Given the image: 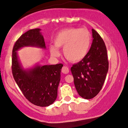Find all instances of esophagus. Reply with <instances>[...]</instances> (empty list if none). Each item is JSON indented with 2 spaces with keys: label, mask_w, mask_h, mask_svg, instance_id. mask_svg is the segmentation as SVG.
<instances>
[{
  "label": "esophagus",
  "mask_w": 128,
  "mask_h": 128,
  "mask_svg": "<svg viewBox=\"0 0 128 128\" xmlns=\"http://www.w3.org/2000/svg\"><path fill=\"white\" fill-rule=\"evenodd\" d=\"M62 72L64 74H68L69 72H70V70H69V68H68V66H64L63 67H62Z\"/></svg>",
  "instance_id": "34e87169"
}]
</instances>
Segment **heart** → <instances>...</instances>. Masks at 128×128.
Segmentation results:
<instances>
[{
	"label": "heart",
	"mask_w": 128,
	"mask_h": 128,
	"mask_svg": "<svg viewBox=\"0 0 128 128\" xmlns=\"http://www.w3.org/2000/svg\"><path fill=\"white\" fill-rule=\"evenodd\" d=\"M92 36L86 28H68L62 30L54 38V45H50L49 50L54 57L60 56L58 48H62L64 56L72 62L82 60L90 50Z\"/></svg>",
	"instance_id": "obj_1"
}]
</instances>
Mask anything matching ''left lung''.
Here are the masks:
<instances>
[{
    "label": "left lung",
    "instance_id": "1",
    "mask_svg": "<svg viewBox=\"0 0 128 128\" xmlns=\"http://www.w3.org/2000/svg\"><path fill=\"white\" fill-rule=\"evenodd\" d=\"M92 32L93 41L90 50L70 68L77 92L85 99L92 98L100 92L109 68L104 42L94 29Z\"/></svg>",
    "mask_w": 128,
    "mask_h": 128
}]
</instances>
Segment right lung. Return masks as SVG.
I'll use <instances>...</instances> for the list:
<instances>
[{
  "mask_svg": "<svg viewBox=\"0 0 128 128\" xmlns=\"http://www.w3.org/2000/svg\"><path fill=\"white\" fill-rule=\"evenodd\" d=\"M41 29L30 30L16 42L12 50V72L14 78L24 96L32 104L48 106L54 102L58 96L62 64L41 66L23 68L18 50L25 46H35L46 49L45 42Z\"/></svg>",
  "mask_w": 128,
  "mask_h": 128,
  "instance_id": "add662e5",
  "label": "right lung"
}]
</instances>
